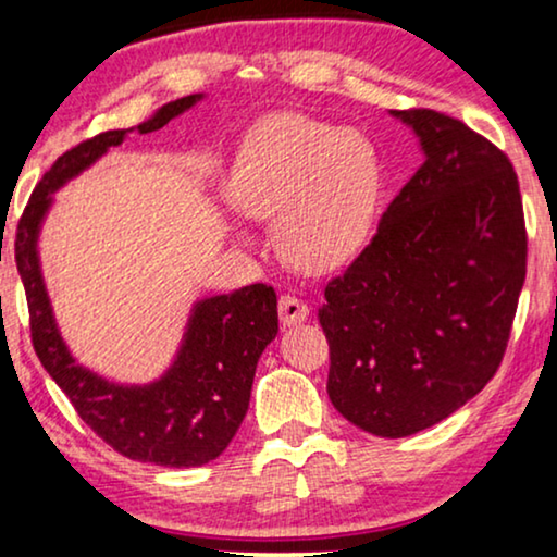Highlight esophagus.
Instances as JSON below:
<instances>
[{
  "instance_id": "1",
  "label": "esophagus",
  "mask_w": 557,
  "mask_h": 557,
  "mask_svg": "<svg viewBox=\"0 0 557 557\" xmlns=\"http://www.w3.org/2000/svg\"><path fill=\"white\" fill-rule=\"evenodd\" d=\"M278 317H281V324H284V326L304 324L309 319V307L301 299H296V296L286 294V296H281V299H278Z\"/></svg>"
}]
</instances>
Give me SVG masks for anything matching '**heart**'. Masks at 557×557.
Masks as SVG:
<instances>
[{"label":"heart","mask_w":557,"mask_h":557,"mask_svg":"<svg viewBox=\"0 0 557 557\" xmlns=\"http://www.w3.org/2000/svg\"><path fill=\"white\" fill-rule=\"evenodd\" d=\"M231 189L243 215L276 220L288 261L301 271L330 273L357 261L370 246L385 172L368 134L281 113L243 141ZM235 235L253 243L246 227H235Z\"/></svg>","instance_id":"heart-1"}]
</instances>
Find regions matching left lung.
Segmentation results:
<instances>
[{"label":"left lung","mask_w":557,"mask_h":557,"mask_svg":"<svg viewBox=\"0 0 557 557\" xmlns=\"http://www.w3.org/2000/svg\"><path fill=\"white\" fill-rule=\"evenodd\" d=\"M423 164L364 253L324 292L332 406L357 429L406 438L474 398L497 372L524 284L517 174L444 113L391 111Z\"/></svg>","instance_id":"left-lung-1"}]
</instances>
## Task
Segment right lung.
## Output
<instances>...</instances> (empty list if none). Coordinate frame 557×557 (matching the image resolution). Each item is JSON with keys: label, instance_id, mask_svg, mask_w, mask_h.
<instances>
[{"label": "right lung", "instance_id": "obj_1", "mask_svg": "<svg viewBox=\"0 0 557 557\" xmlns=\"http://www.w3.org/2000/svg\"><path fill=\"white\" fill-rule=\"evenodd\" d=\"M202 98L205 94L177 98L139 126L98 134L58 157L29 197L14 238L33 345L42 368L106 444L126 459L174 469L218 459L240 429L258 357L278 334L276 292L250 284L197 299L170 368L149 383H116L81 364L65 345L42 278L40 233L60 187L90 170L132 132H157Z\"/></svg>", "mask_w": 557, "mask_h": 557}]
</instances>
